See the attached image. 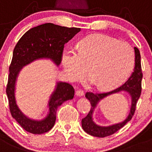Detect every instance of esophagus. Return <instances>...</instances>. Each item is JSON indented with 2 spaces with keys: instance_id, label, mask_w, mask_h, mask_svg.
I'll list each match as a JSON object with an SVG mask.
<instances>
[{
  "instance_id": "esophagus-1",
  "label": "esophagus",
  "mask_w": 152,
  "mask_h": 152,
  "mask_svg": "<svg viewBox=\"0 0 152 152\" xmlns=\"http://www.w3.org/2000/svg\"><path fill=\"white\" fill-rule=\"evenodd\" d=\"M76 95L77 96H82L84 95V91H82V90H77L76 91Z\"/></svg>"
}]
</instances>
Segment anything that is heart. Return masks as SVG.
<instances>
[{
  "label": "heart",
  "instance_id": "heart-1",
  "mask_svg": "<svg viewBox=\"0 0 152 152\" xmlns=\"http://www.w3.org/2000/svg\"><path fill=\"white\" fill-rule=\"evenodd\" d=\"M134 61V53L129 44L102 35L86 37L79 43L78 52L65 48L61 54L69 80L83 79L87 73L85 66L88 67L91 82L103 91L122 85L132 73Z\"/></svg>",
  "mask_w": 152,
  "mask_h": 152
}]
</instances>
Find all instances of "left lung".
I'll list each match as a JSON object with an SVG mask.
<instances>
[{"mask_svg": "<svg viewBox=\"0 0 152 152\" xmlns=\"http://www.w3.org/2000/svg\"><path fill=\"white\" fill-rule=\"evenodd\" d=\"M135 53V66L134 69V72L132 76H130L127 82L119 88L113 90L111 91L106 93H101V94H94L92 92H87L85 94V97L90 101L91 104V110L88 115L82 120V127L83 130L88 134L92 135L97 137H104L110 136L113 134L117 131L123 128L128 122L132 120V117L136 109V104L139 99L141 94V82H142V73L141 68V60L140 53L138 48H134ZM120 91H125L130 94L132 97V105L131 106L130 112L127 118L123 122L117 124L112 125L110 126H100L96 125L93 121L92 119V113L96 107L97 104L100 100L104 98L107 95L112 93L118 92Z\"/></svg>", "mask_w": 152, "mask_h": 152, "instance_id": "obj_1", "label": "left lung"}]
</instances>
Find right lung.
<instances>
[{"label":"right lung","mask_w":152,"mask_h":152,"mask_svg":"<svg viewBox=\"0 0 152 152\" xmlns=\"http://www.w3.org/2000/svg\"><path fill=\"white\" fill-rule=\"evenodd\" d=\"M79 31L80 28L44 23L25 32L15 47L10 66L7 94L12 116L26 132L33 134L49 132L55 124L58 107L73 98L74 88L67 82H57L48 102V116L42 120H31L22 113L16 103L15 90L19 72L25 65L40 58H50L57 66L59 65L64 45Z\"/></svg>","instance_id":"right-lung-1"}]
</instances>
